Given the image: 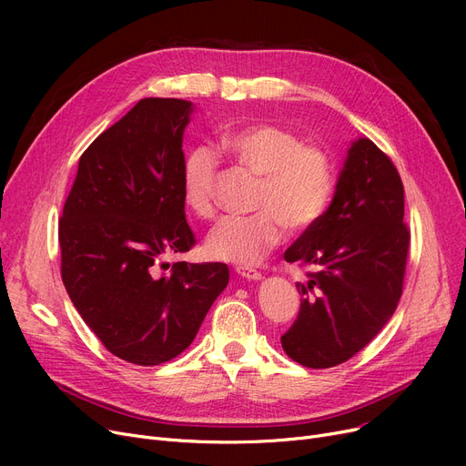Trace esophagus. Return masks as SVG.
Returning a JSON list of instances; mask_svg holds the SVG:
<instances>
[{
	"instance_id": "esophagus-1",
	"label": "esophagus",
	"mask_w": 466,
	"mask_h": 466,
	"mask_svg": "<svg viewBox=\"0 0 466 466\" xmlns=\"http://www.w3.org/2000/svg\"><path fill=\"white\" fill-rule=\"evenodd\" d=\"M236 274H238L239 278H243V279H248V281H258V279H262V274H260L258 270H255V268H248V266H238V268H236Z\"/></svg>"
}]
</instances>
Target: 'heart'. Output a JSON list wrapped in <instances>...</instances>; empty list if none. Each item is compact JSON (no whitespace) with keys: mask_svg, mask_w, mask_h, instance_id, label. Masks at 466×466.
I'll use <instances>...</instances> for the list:
<instances>
[{"mask_svg":"<svg viewBox=\"0 0 466 466\" xmlns=\"http://www.w3.org/2000/svg\"><path fill=\"white\" fill-rule=\"evenodd\" d=\"M218 149L260 177L248 217H228L211 230L209 257L241 266L257 264L278 248L289 228L302 234L325 217L336 187V169L323 147L306 143L289 128L255 122L227 130ZM218 157L209 147H194L185 157L181 185L187 208L200 218L217 213Z\"/></svg>","mask_w":466,"mask_h":466,"instance_id":"obj_1","label":"heart"}]
</instances>
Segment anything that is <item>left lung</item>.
<instances>
[{
  "mask_svg": "<svg viewBox=\"0 0 466 466\" xmlns=\"http://www.w3.org/2000/svg\"><path fill=\"white\" fill-rule=\"evenodd\" d=\"M410 228L399 171L369 137L357 139L325 217L285 251L311 266L297 283L300 309L283 351L308 369L357 355L395 313L404 287Z\"/></svg>",
  "mask_w": 466,
  "mask_h": 466,
  "instance_id": "left-lung-1",
  "label": "left lung"
}]
</instances>
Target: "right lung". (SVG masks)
<instances>
[{"label": "right lung", "instance_id": "1", "mask_svg": "<svg viewBox=\"0 0 466 466\" xmlns=\"http://www.w3.org/2000/svg\"><path fill=\"white\" fill-rule=\"evenodd\" d=\"M190 109L139 100L81 155L58 220L73 306L107 351L139 366L183 353L228 283L227 264L162 262L196 246L181 185Z\"/></svg>", "mask_w": 466, "mask_h": 466}]
</instances>
